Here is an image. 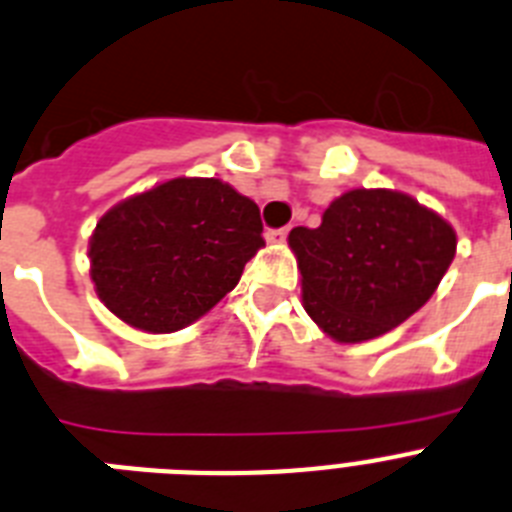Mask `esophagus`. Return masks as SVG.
Returning a JSON list of instances; mask_svg holds the SVG:
<instances>
[{
    "label": "esophagus",
    "mask_w": 512,
    "mask_h": 512,
    "mask_svg": "<svg viewBox=\"0 0 512 512\" xmlns=\"http://www.w3.org/2000/svg\"><path fill=\"white\" fill-rule=\"evenodd\" d=\"M287 240V227H279V230H266V243H285Z\"/></svg>",
    "instance_id": "obj_1"
}]
</instances>
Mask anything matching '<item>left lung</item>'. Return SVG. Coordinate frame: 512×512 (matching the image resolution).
<instances>
[{"label": "left lung", "instance_id": "1", "mask_svg": "<svg viewBox=\"0 0 512 512\" xmlns=\"http://www.w3.org/2000/svg\"><path fill=\"white\" fill-rule=\"evenodd\" d=\"M303 305L334 342L357 344L417 313L456 256V230L438 212L391 189H355L318 227H292Z\"/></svg>", "mask_w": 512, "mask_h": 512}]
</instances>
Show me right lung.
<instances>
[{"label": "right lung", "mask_w": 512, "mask_h": 512, "mask_svg": "<svg viewBox=\"0 0 512 512\" xmlns=\"http://www.w3.org/2000/svg\"><path fill=\"white\" fill-rule=\"evenodd\" d=\"M256 202L220 178H173L108 209L90 235V277L113 316L170 334L238 285L261 238Z\"/></svg>", "instance_id": "right-lung-1"}]
</instances>
